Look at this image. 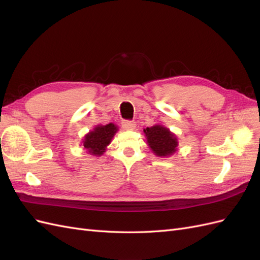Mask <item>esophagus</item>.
Here are the masks:
<instances>
[{"instance_id": "1", "label": "esophagus", "mask_w": 260, "mask_h": 260, "mask_svg": "<svg viewBox=\"0 0 260 260\" xmlns=\"http://www.w3.org/2000/svg\"><path fill=\"white\" fill-rule=\"evenodd\" d=\"M136 122L130 120H123L122 121V128L124 130H135L136 129Z\"/></svg>"}]
</instances>
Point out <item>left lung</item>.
Masks as SVG:
<instances>
[{"label":"left lung","mask_w":260,"mask_h":260,"mask_svg":"<svg viewBox=\"0 0 260 260\" xmlns=\"http://www.w3.org/2000/svg\"><path fill=\"white\" fill-rule=\"evenodd\" d=\"M146 141L153 153L160 157H167L175 154L178 146V139L168 128L160 124H155L144 129Z\"/></svg>","instance_id":"obj_1"}]
</instances>
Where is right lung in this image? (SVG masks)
<instances>
[{
  "label": "right lung",
  "mask_w": 260,
  "mask_h": 260,
  "mask_svg": "<svg viewBox=\"0 0 260 260\" xmlns=\"http://www.w3.org/2000/svg\"><path fill=\"white\" fill-rule=\"evenodd\" d=\"M117 131L118 128L114 123H108L105 125L98 124L88 135L84 136L82 141L83 147L91 155H103L107 145L112 142V139Z\"/></svg>",
  "instance_id": "right-lung-1"
}]
</instances>
